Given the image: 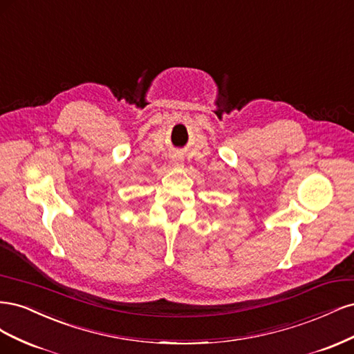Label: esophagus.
Instances as JSON below:
<instances>
[{
  "label": "esophagus",
  "instance_id": "esophagus-1",
  "mask_svg": "<svg viewBox=\"0 0 354 354\" xmlns=\"http://www.w3.org/2000/svg\"><path fill=\"white\" fill-rule=\"evenodd\" d=\"M171 162H173V165L178 167V165H181V158L180 156H173V160H171Z\"/></svg>",
  "mask_w": 354,
  "mask_h": 354
}]
</instances>
